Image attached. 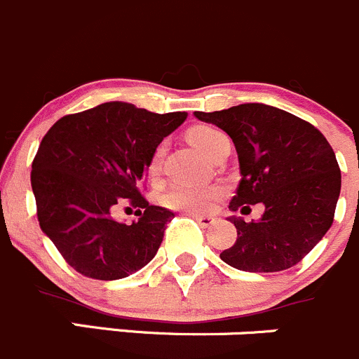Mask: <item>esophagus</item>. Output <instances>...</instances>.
I'll use <instances>...</instances> for the list:
<instances>
[{
  "mask_svg": "<svg viewBox=\"0 0 359 359\" xmlns=\"http://www.w3.org/2000/svg\"><path fill=\"white\" fill-rule=\"evenodd\" d=\"M190 216L195 219V222L198 223V225L204 226V229H208L209 225H212V223L216 222V219L212 218V216H205V215H190Z\"/></svg>",
  "mask_w": 359,
  "mask_h": 359,
  "instance_id": "obj_1",
  "label": "esophagus"
}]
</instances>
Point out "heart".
Wrapping results in <instances>:
<instances>
[{"label": "heart", "mask_w": 359, "mask_h": 359, "mask_svg": "<svg viewBox=\"0 0 359 359\" xmlns=\"http://www.w3.org/2000/svg\"><path fill=\"white\" fill-rule=\"evenodd\" d=\"M219 137H223V134L218 129L209 126L194 127L188 133V141L204 155L211 154V150L218 143ZM162 155H164V150L158 148L154 154V157H151L150 164H148V172L151 176H155L161 171ZM222 195L223 190L219 187H216V184L176 183L162 194L161 201L169 209L190 212V215H202V212H208Z\"/></svg>", "instance_id": "heart-1"}]
</instances>
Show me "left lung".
<instances>
[{
	"instance_id": "8db88e82",
	"label": "left lung",
	"mask_w": 359,
	"mask_h": 359,
	"mask_svg": "<svg viewBox=\"0 0 359 359\" xmlns=\"http://www.w3.org/2000/svg\"><path fill=\"white\" fill-rule=\"evenodd\" d=\"M233 141L241 178L232 211L262 204L258 222L230 216L237 229L232 248L219 253L244 272H279L297 265L333 223L340 169L326 137L305 120L260 102L222 111H195Z\"/></svg>"
}]
</instances>
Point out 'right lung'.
<instances>
[{
	"label": "right lung",
	"instance_id": "obj_1",
	"mask_svg": "<svg viewBox=\"0 0 359 359\" xmlns=\"http://www.w3.org/2000/svg\"><path fill=\"white\" fill-rule=\"evenodd\" d=\"M187 113H151L104 102L50 127L33 161L38 222L67 265L101 281L127 278L157 255L175 212L141 195L148 164ZM138 209L137 222L112 218L116 205Z\"/></svg>",
	"mask_w": 359,
	"mask_h": 359
}]
</instances>
